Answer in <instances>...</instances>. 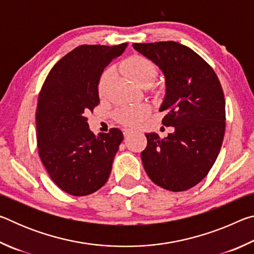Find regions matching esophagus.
<instances>
[{
  "label": "esophagus",
  "instance_id": "esophagus-1",
  "mask_svg": "<svg viewBox=\"0 0 254 254\" xmlns=\"http://www.w3.org/2000/svg\"><path fill=\"white\" fill-rule=\"evenodd\" d=\"M131 133H133V130H131V128H124L123 130L124 136H127L128 134H131Z\"/></svg>",
  "mask_w": 254,
  "mask_h": 254
}]
</instances>
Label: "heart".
I'll return each instance as SVG.
<instances>
[{"mask_svg": "<svg viewBox=\"0 0 254 254\" xmlns=\"http://www.w3.org/2000/svg\"><path fill=\"white\" fill-rule=\"evenodd\" d=\"M121 70L143 87L151 84L158 74L156 65L143 56H132L124 60ZM111 83L112 70L106 69L103 71L97 85V92L101 98L106 97ZM150 109L147 105H123L115 111V118L123 126L136 127L148 117Z\"/></svg>", "mask_w": 254, "mask_h": 254, "instance_id": "b5f03b06", "label": "heart"}]
</instances>
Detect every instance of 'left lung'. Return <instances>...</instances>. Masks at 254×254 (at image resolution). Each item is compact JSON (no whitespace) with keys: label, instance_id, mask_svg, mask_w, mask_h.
I'll return each instance as SVG.
<instances>
[{"label":"left lung","instance_id":"obj_1","mask_svg":"<svg viewBox=\"0 0 254 254\" xmlns=\"http://www.w3.org/2000/svg\"><path fill=\"white\" fill-rule=\"evenodd\" d=\"M159 66L167 93L160 112L163 126L174 127L167 137L145 134V173L170 191H184L200 183L220 153L225 132V98L217 75L194 50L175 41L133 44Z\"/></svg>","mask_w":254,"mask_h":254}]
</instances>
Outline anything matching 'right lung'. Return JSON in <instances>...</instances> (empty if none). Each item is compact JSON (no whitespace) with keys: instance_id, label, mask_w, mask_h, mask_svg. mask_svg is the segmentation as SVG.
I'll use <instances>...</instances> for the list:
<instances>
[{"instance_id":"add662e5","label":"right lung","mask_w":254,"mask_h":254,"mask_svg":"<svg viewBox=\"0 0 254 254\" xmlns=\"http://www.w3.org/2000/svg\"><path fill=\"white\" fill-rule=\"evenodd\" d=\"M127 46L77 47L56 64L41 87L36 111L38 152L53 182L69 195L93 194L110 177L123 133L113 127L95 136L86 115L100 103L103 70Z\"/></svg>"}]
</instances>
